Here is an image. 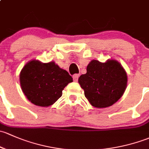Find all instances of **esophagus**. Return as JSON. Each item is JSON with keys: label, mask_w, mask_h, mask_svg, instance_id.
<instances>
[{"label": "esophagus", "mask_w": 149, "mask_h": 149, "mask_svg": "<svg viewBox=\"0 0 149 149\" xmlns=\"http://www.w3.org/2000/svg\"><path fill=\"white\" fill-rule=\"evenodd\" d=\"M79 74H75L73 75V80L74 81V82H77L78 81V78H79Z\"/></svg>", "instance_id": "1"}]
</instances>
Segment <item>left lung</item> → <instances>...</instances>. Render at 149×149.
Wrapping results in <instances>:
<instances>
[{
	"label": "left lung",
	"instance_id": "1",
	"mask_svg": "<svg viewBox=\"0 0 149 149\" xmlns=\"http://www.w3.org/2000/svg\"><path fill=\"white\" fill-rule=\"evenodd\" d=\"M90 103L95 108H107L117 102L127 85V74L118 62L105 63L93 60L87 67V73L78 79Z\"/></svg>",
	"mask_w": 149,
	"mask_h": 149
}]
</instances>
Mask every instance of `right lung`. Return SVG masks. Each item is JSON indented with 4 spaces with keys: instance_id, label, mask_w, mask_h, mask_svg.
<instances>
[{
    "instance_id": "obj_1",
    "label": "right lung",
    "mask_w": 149,
    "mask_h": 149,
    "mask_svg": "<svg viewBox=\"0 0 149 149\" xmlns=\"http://www.w3.org/2000/svg\"><path fill=\"white\" fill-rule=\"evenodd\" d=\"M72 77L54 62L41 63L33 60L24 66L20 74V83L29 101L41 107L54 103Z\"/></svg>"
}]
</instances>
